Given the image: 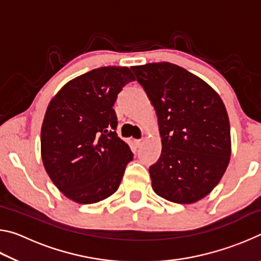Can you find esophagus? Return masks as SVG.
<instances>
[{
    "mask_svg": "<svg viewBox=\"0 0 261 261\" xmlns=\"http://www.w3.org/2000/svg\"><path fill=\"white\" fill-rule=\"evenodd\" d=\"M143 144H144V140H143V139H137V140H135V145H136L137 147H140Z\"/></svg>",
    "mask_w": 261,
    "mask_h": 261,
    "instance_id": "obj_1",
    "label": "esophagus"
}]
</instances>
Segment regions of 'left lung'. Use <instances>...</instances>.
<instances>
[{"instance_id":"left-lung-1","label":"left lung","mask_w":261,"mask_h":261,"mask_svg":"<svg viewBox=\"0 0 261 261\" xmlns=\"http://www.w3.org/2000/svg\"><path fill=\"white\" fill-rule=\"evenodd\" d=\"M131 69L158 115L162 152L149 167L154 192L177 204L197 202L219 184L230 161L226 106L208 84L176 64Z\"/></svg>"}]
</instances>
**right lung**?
<instances>
[{
	"label": "right lung",
	"instance_id": "add662e5",
	"mask_svg": "<svg viewBox=\"0 0 261 261\" xmlns=\"http://www.w3.org/2000/svg\"><path fill=\"white\" fill-rule=\"evenodd\" d=\"M135 81L126 67H102L68 82L48 105L41 159L55 187L78 204H95L117 191L134 154L117 137L113 109Z\"/></svg>",
	"mask_w": 261,
	"mask_h": 261
}]
</instances>
